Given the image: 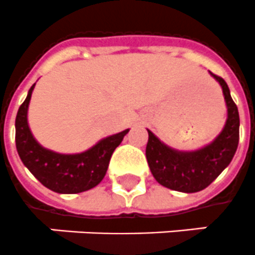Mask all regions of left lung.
Returning <instances> with one entry per match:
<instances>
[{"mask_svg":"<svg viewBox=\"0 0 255 255\" xmlns=\"http://www.w3.org/2000/svg\"><path fill=\"white\" fill-rule=\"evenodd\" d=\"M221 85L228 118L223 131L208 146L196 151H178L148 131L146 158L152 176L163 187L179 192H199L207 188L233 159L240 139V116L223 77L213 75Z\"/></svg>","mask_w":255,"mask_h":255,"instance_id":"8db88e82","label":"left lung"}]
</instances>
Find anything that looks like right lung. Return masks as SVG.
<instances>
[{"label":"right lung","mask_w":255,"mask_h":255,"mask_svg":"<svg viewBox=\"0 0 255 255\" xmlns=\"http://www.w3.org/2000/svg\"><path fill=\"white\" fill-rule=\"evenodd\" d=\"M35 84L18 109L15 118V146L28 171L44 187L58 193H80L99 184L107 174L112 154L129 129L101 139L80 154H59L42 147L32 137L27 124L28 103Z\"/></svg>","instance_id":"1"}]
</instances>
